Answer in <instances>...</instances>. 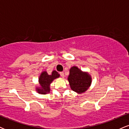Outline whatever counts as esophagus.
<instances>
[{
	"instance_id": "obj_1",
	"label": "esophagus",
	"mask_w": 129,
	"mask_h": 129,
	"mask_svg": "<svg viewBox=\"0 0 129 129\" xmlns=\"http://www.w3.org/2000/svg\"><path fill=\"white\" fill-rule=\"evenodd\" d=\"M60 76L63 78L65 77V75H64V73H63V72H60Z\"/></svg>"
}]
</instances>
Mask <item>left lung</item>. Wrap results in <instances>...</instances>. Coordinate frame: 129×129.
<instances>
[{
	"label": "left lung",
	"instance_id": "obj_1",
	"mask_svg": "<svg viewBox=\"0 0 129 129\" xmlns=\"http://www.w3.org/2000/svg\"><path fill=\"white\" fill-rule=\"evenodd\" d=\"M68 81L71 89L79 94L86 91L92 82L90 74L87 72H82L76 66L72 67L70 69Z\"/></svg>",
	"mask_w": 129,
	"mask_h": 129
}]
</instances>
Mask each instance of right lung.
<instances>
[{
    "mask_svg": "<svg viewBox=\"0 0 129 129\" xmlns=\"http://www.w3.org/2000/svg\"><path fill=\"white\" fill-rule=\"evenodd\" d=\"M60 75L53 70L51 75H48L46 71H44L40 75L39 78V87H37L36 90L38 93L42 94H45L49 93L50 91V84L56 78H58Z\"/></svg>",
    "mask_w": 129,
    "mask_h": 129,
    "instance_id": "1",
    "label": "right lung"
}]
</instances>
